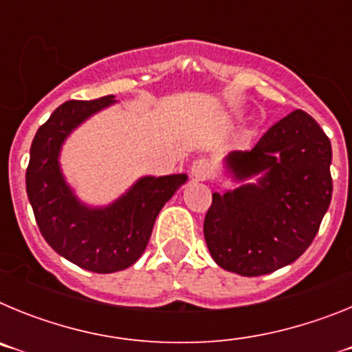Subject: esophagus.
<instances>
[{
	"mask_svg": "<svg viewBox=\"0 0 352 352\" xmlns=\"http://www.w3.org/2000/svg\"><path fill=\"white\" fill-rule=\"evenodd\" d=\"M210 162L206 160V158H197V160L192 162L190 166V174L192 178L194 179H199V182H203V179H206L208 176H210Z\"/></svg>",
	"mask_w": 352,
	"mask_h": 352,
	"instance_id": "obj_1",
	"label": "esophagus"
}]
</instances>
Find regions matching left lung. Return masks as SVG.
Here are the masks:
<instances>
[{"label": "left lung", "instance_id": "obj_1", "mask_svg": "<svg viewBox=\"0 0 352 352\" xmlns=\"http://www.w3.org/2000/svg\"><path fill=\"white\" fill-rule=\"evenodd\" d=\"M226 162L234 178H263L257 185L213 194L204 239L214 263L241 276L266 275L294 263L314 241L331 201L328 135L296 109L254 148L231 151Z\"/></svg>", "mask_w": 352, "mask_h": 352}]
</instances>
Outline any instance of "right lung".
I'll list each match as a JSON object with an SVG mask.
<instances>
[{"label": "right lung", "mask_w": 352, "mask_h": 352, "mask_svg": "<svg viewBox=\"0 0 352 352\" xmlns=\"http://www.w3.org/2000/svg\"><path fill=\"white\" fill-rule=\"evenodd\" d=\"M113 98L61 104L36 132L26 169L28 199L45 241L65 259L95 273L132 266L142 256L164 204L186 182L185 174L146 176L104 210H89L77 201L58 166L61 142Z\"/></svg>", "instance_id": "1"}]
</instances>
